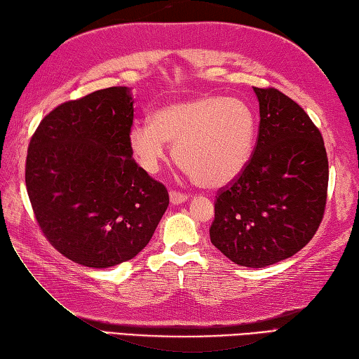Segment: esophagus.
<instances>
[{
	"label": "esophagus",
	"mask_w": 359,
	"mask_h": 359,
	"mask_svg": "<svg viewBox=\"0 0 359 359\" xmlns=\"http://www.w3.org/2000/svg\"><path fill=\"white\" fill-rule=\"evenodd\" d=\"M187 194L180 193V191H170V201L172 205H179V203H184L187 201Z\"/></svg>",
	"instance_id": "1"
}]
</instances>
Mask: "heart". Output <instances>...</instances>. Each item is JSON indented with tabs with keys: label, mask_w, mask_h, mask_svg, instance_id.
I'll return each mask as SVG.
<instances>
[{
	"label": "heart",
	"mask_w": 359,
	"mask_h": 359,
	"mask_svg": "<svg viewBox=\"0 0 359 359\" xmlns=\"http://www.w3.org/2000/svg\"><path fill=\"white\" fill-rule=\"evenodd\" d=\"M256 134L248 106L220 95H205L165 104L149 121L135 123L129 144L144 171L157 172L174 144L177 165L197 185L219 188L245 170Z\"/></svg>",
	"instance_id": "obj_1"
}]
</instances>
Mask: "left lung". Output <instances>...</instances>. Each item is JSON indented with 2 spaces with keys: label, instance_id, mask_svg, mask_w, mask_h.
I'll list each match as a JSON object with an SVG mask.
<instances>
[{
  "label": "left lung",
  "instance_id": "left-lung-1",
  "mask_svg": "<svg viewBox=\"0 0 359 359\" xmlns=\"http://www.w3.org/2000/svg\"><path fill=\"white\" fill-rule=\"evenodd\" d=\"M253 154L215 201L211 243L234 264L262 269L293 256L318 231L329 187L323 135L307 112L274 88H255Z\"/></svg>",
  "mask_w": 359,
  "mask_h": 359
}]
</instances>
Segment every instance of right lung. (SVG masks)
Returning <instances> with one entry per match:
<instances>
[{
    "mask_svg": "<svg viewBox=\"0 0 359 359\" xmlns=\"http://www.w3.org/2000/svg\"><path fill=\"white\" fill-rule=\"evenodd\" d=\"M134 102L114 86L65 102L30 139L26 188L50 245L93 269L129 261L148 245L170 203L163 184L129 144Z\"/></svg>",
    "mask_w": 359,
    "mask_h": 359,
    "instance_id": "obj_1",
    "label": "right lung"
}]
</instances>
